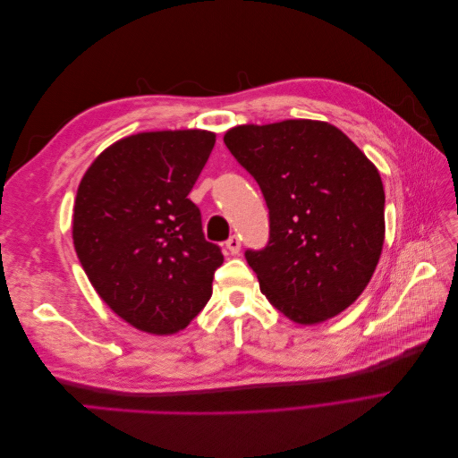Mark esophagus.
<instances>
[{"mask_svg": "<svg viewBox=\"0 0 458 458\" xmlns=\"http://www.w3.org/2000/svg\"><path fill=\"white\" fill-rule=\"evenodd\" d=\"M225 248L229 250V254H233V256H237L241 252V239L237 237V234L229 237V241L225 242Z\"/></svg>", "mask_w": 458, "mask_h": 458, "instance_id": "obj_1", "label": "esophagus"}]
</instances>
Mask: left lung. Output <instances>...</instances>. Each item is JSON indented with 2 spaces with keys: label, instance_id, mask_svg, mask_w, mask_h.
Returning a JSON list of instances; mask_svg holds the SVG:
<instances>
[{
  "label": "left lung",
  "instance_id": "8db88e82",
  "mask_svg": "<svg viewBox=\"0 0 458 458\" xmlns=\"http://www.w3.org/2000/svg\"><path fill=\"white\" fill-rule=\"evenodd\" d=\"M231 155L269 208V242L246 261L273 308L298 325L336 317L363 294L384 246L380 174L348 135L321 120L242 123Z\"/></svg>",
  "mask_w": 458,
  "mask_h": 458
}]
</instances>
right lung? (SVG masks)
<instances>
[{"mask_svg": "<svg viewBox=\"0 0 458 458\" xmlns=\"http://www.w3.org/2000/svg\"><path fill=\"white\" fill-rule=\"evenodd\" d=\"M214 145L206 130L133 133L106 147L78 185L72 239L81 267L106 306L148 335L183 330L224 263L187 199Z\"/></svg>", "mask_w": 458, "mask_h": 458, "instance_id": "1", "label": "right lung"}]
</instances>
